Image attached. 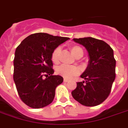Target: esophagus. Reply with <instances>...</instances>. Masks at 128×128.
<instances>
[{
	"label": "esophagus",
	"mask_w": 128,
	"mask_h": 128,
	"mask_svg": "<svg viewBox=\"0 0 128 128\" xmlns=\"http://www.w3.org/2000/svg\"><path fill=\"white\" fill-rule=\"evenodd\" d=\"M63 81H64V82H68V81H69V80H68V79H66V78H64V80H63Z\"/></svg>",
	"instance_id": "esophagus-1"
}]
</instances>
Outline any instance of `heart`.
<instances>
[{"mask_svg":"<svg viewBox=\"0 0 128 128\" xmlns=\"http://www.w3.org/2000/svg\"><path fill=\"white\" fill-rule=\"evenodd\" d=\"M72 54L77 58L82 57L83 56V50L82 48L78 46H72L70 48ZM60 47H57L53 51L52 54V60L55 64H57L59 61V56H60ZM56 72L63 78L67 79L75 77L79 74V69L76 66H67V65H60L56 69Z\"/></svg>","mask_w":128,"mask_h":128,"instance_id":"heart-1","label":"heart"}]
</instances>
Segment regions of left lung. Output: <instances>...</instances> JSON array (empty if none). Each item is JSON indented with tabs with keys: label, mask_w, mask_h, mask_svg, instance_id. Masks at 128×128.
<instances>
[{
	"label": "left lung",
	"mask_w": 128,
	"mask_h": 128,
	"mask_svg": "<svg viewBox=\"0 0 128 128\" xmlns=\"http://www.w3.org/2000/svg\"><path fill=\"white\" fill-rule=\"evenodd\" d=\"M73 40L85 47L89 60L87 68L80 76L84 80L77 82L72 95L82 105L98 106L108 98L115 79L116 60L113 50L105 42L93 37Z\"/></svg>",
	"instance_id": "obj_1"
}]
</instances>
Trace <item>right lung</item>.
I'll list each match as a JSON object with an SVG mask.
<instances>
[{"instance_id": "obj_1", "label": "right lung", "mask_w": 128, "mask_h": 128, "mask_svg": "<svg viewBox=\"0 0 128 128\" xmlns=\"http://www.w3.org/2000/svg\"><path fill=\"white\" fill-rule=\"evenodd\" d=\"M69 39L37 32L28 36L17 47L14 80L20 98L27 106L41 108L52 102L55 89L63 78L53 75L52 54Z\"/></svg>"}]
</instances>
